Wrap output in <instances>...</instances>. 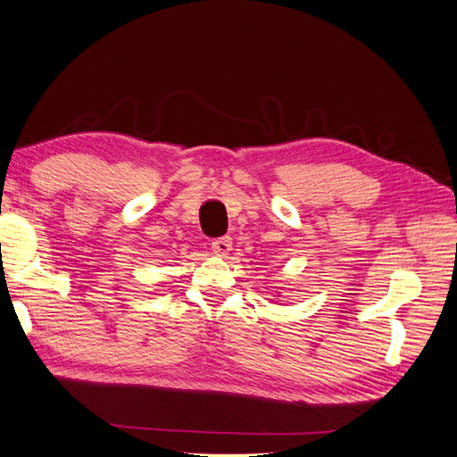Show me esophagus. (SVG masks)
<instances>
[{
    "label": "esophagus",
    "mask_w": 457,
    "mask_h": 457,
    "mask_svg": "<svg viewBox=\"0 0 457 457\" xmlns=\"http://www.w3.org/2000/svg\"><path fill=\"white\" fill-rule=\"evenodd\" d=\"M231 245H233L231 237H220V239L212 241V251H214L218 257H228L231 251Z\"/></svg>",
    "instance_id": "1"
}]
</instances>
